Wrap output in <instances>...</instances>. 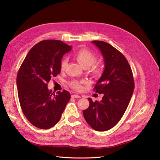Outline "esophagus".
I'll use <instances>...</instances> for the list:
<instances>
[{
    "label": "esophagus",
    "mask_w": 160,
    "mask_h": 160,
    "mask_svg": "<svg viewBox=\"0 0 160 160\" xmlns=\"http://www.w3.org/2000/svg\"><path fill=\"white\" fill-rule=\"evenodd\" d=\"M72 97L73 98H81V96H80L79 95H77V94H73V95L72 96Z\"/></svg>",
    "instance_id": "1"
}]
</instances>
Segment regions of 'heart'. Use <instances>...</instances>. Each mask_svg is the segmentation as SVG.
<instances>
[{"label": "heart", "mask_w": 160, "mask_h": 160, "mask_svg": "<svg viewBox=\"0 0 160 160\" xmlns=\"http://www.w3.org/2000/svg\"><path fill=\"white\" fill-rule=\"evenodd\" d=\"M74 57L77 60V61L79 63V64L84 68H88L92 66L96 60L97 57L96 55L92 51H91L86 48H82L76 51L74 54ZM68 64V60L64 58H62L61 62H60V70L64 71ZM102 72V68L99 65H94L90 70V72L92 75L99 76ZM82 81H72L70 82V86L77 90H80L82 88L81 84Z\"/></svg>", "instance_id": "obj_1"}]
</instances>
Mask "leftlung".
<instances>
[{
  "mask_svg": "<svg viewBox=\"0 0 160 160\" xmlns=\"http://www.w3.org/2000/svg\"><path fill=\"white\" fill-rule=\"evenodd\" d=\"M103 55L105 68L94 90L103 94L100 102L88 98L89 107L82 111L87 122L94 130L104 132L115 126L124 114L132 96L134 81L127 59L111 45L92 41Z\"/></svg>",
  "mask_w": 160,
  "mask_h": 160,
  "instance_id": "obj_1",
  "label": "left lung"
}]
</instances>
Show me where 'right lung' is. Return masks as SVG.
Listing matches in <instances>:
<instances>
[{
    "mask_svg": "<svg viewBox=\"0 0 160 160\" xmlns=\"http://www.w3.org/2000/svg\"><path fill=\"white\" fill-rule=\"evenodd\" d=\"M71 50L72 46L62 41L43 40L29 51L19 68L16 81L21 108L37 128L46 130L54 126L70 100L69 92L55 94L48 83L60 73L61 59Z\"/></svg>",
    "mask_w": 160,
    "mask_h": 160,
    "instance_id": "right-lung-1",
    "label": "right lung"
}]
</instances>
